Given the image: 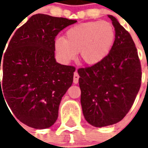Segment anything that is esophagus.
I'll return each instance as SVG.
<instances>
[{"instance_id":"obj_1","label":"esophagus","mask_w":148,"mask_h":148,"mask_svg":"<svg viewBox=\"0 0 148 148\" xmlns=\"http://www.w3.org/2000/svg\"><path fill=\"white\" fill-rule=\"evenodd\" d=\"M78 79H79V75L77 74V71H75L74 74V83L77 84L78 83Z\"/></svg>"}]
</instances>
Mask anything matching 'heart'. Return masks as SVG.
<instances>
[{
    "label": "heart",
    "instance_id": "1",
    "mask_svg": "<svg viewBox=\"0 0 148 148\" xmlns=\"http://www.w3.org/2000/svg\"><path fill=\"white\" fill-rule=\"evenodd\" d=\"M116 32L108 21H90L75 25L57 39L54 47L62 62H69L79 52L80 59L87 65H95L108 56L114 44Z\"/></svg>",
    "mask_w": 148,
    "mask_h": 148
}]
</instances>
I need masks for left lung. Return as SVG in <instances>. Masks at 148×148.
<instances>
[{"instance_id":"left-lung-1","label":"left lung","mask_w":148,"mask_h":148,"mask_svg":"<svg viewBox=\"0 0 148 148\" xmlns=\"http://www.w3.org/2000/svg\"><path fill=\"white\" fill-rule=\"evenodd\" d=\"M109 17L116 32L111 51L98 63L77 70L83 115L95 127L121 121L141 86V64L133 39L114 16Z\"/></svg>"}]
</instances>
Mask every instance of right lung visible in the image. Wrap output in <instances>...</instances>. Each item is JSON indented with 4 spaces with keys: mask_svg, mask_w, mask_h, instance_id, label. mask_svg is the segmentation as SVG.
<instances>
[{
    "mask_svg": "<svg viewBox=\"0 0 148 148\" xmlns=\"http://www.w3.org/2000/svg\"><path fill=\"white\" fill-rule=\"evenodd\" d=\"M76 22L33 15L15 32L4 56L0 55V96L16 117L29 127L47 128L58 118L59 104L73 83L75 67L56 62L55 39L60 31Z\"/></svg>",
    "mask_w": 148,
    "mask_h": 148,
    "instance_id": "add662e5",
    "label": "right lung"
}]
</instances>
